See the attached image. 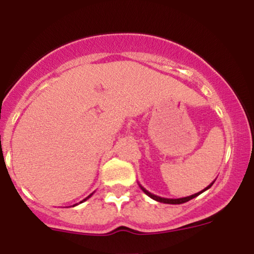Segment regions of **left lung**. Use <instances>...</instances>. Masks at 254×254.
Instances as JSON below:
<instances>
[{
  "label": "left lung",
  "instance_id": "obj_1",
  "mask_svg": "<svg viewBox=\"0 0 254 254\" xmlns=\"http://www.w3.org/2000/svg\"><path fill=\"white\" fill-rule=\"evenodd\" d=\"M212 184H214V182H212V183H211L210 185H209V186H206V188L204 189V190L200 191V192H197V193H194V194H191V196H188V197H183V198H164V197L156 196V194H153V193H151V192H149V191H148V190H145V189L143 188V186L141 185V184H138V185H139V188H141V190L143 191L144 193L147 194V196H149L150 198H153V199H154V200H156V202H160V203H165V204H183V203H186V202H189V200H191L192 198L197 197L198 194L203 193V192L208 190V189H210Z\"/></svg>",
  "mask_w": 254,
  "mask_h": 254
}]
</instances>
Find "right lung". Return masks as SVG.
Segmentation results:
<instances>
[{
	"label": "right lung",
	"mask_w": 254,
	"mask_h": 254,
	"mask_svg": "<svg viewBox=\"0 0 254 254\" xmlns=\"http://www.w3.org/2000/svg\"><path fill=\"white\" fill-rule=\"evenodd\" d=\"M92 194H93V193H90L88 197H86V198H84V199H83V200H81V202H80V203H83V202H84V200H87V199H88V198H89L90 196H92ZM75 205H77V204H74V205H72V206H75Z\"/></svg>",
	"instance_id": "add662e5"
}]
</instances>
